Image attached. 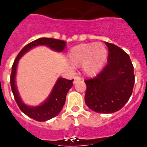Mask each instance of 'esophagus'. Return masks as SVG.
<instances>
[{"label": "esophagus", "mask_w": 147, "mask_h": 147, "mask_svg": "<svg viewBox=\"0 0 147 147\" xmlns=\"http://www.w3.org/2000/svg\"><path fill=\"white\" fill-rule=\"evenodd\" d=\"M80 80H81V78H80L79 76H75V78H74L73 82H74V83H76V82H78V81H80Z\"/></svg>", "instance_id": "34e87169"}]
</instances>
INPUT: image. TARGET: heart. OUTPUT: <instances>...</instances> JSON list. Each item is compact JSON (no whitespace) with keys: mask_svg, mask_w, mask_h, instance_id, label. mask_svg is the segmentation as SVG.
I'll return each instance as SVG.
<instances>
[{"mask_svg":"<svg viewBox=\"0 0 147 147\" xmlns=\"http://www.w3.org/2000/svg\"><path fill=\"white\" fill-rule=\"evenodd\" d=\"M69 62L82 65L84 73L95 76L100 71L107 59V50L102 43L81 44L73 47L68 54Z\"/></svg>","mask_w":147,"mask_h":147,"instance_id":"1","label":"heart"}]
</instances>
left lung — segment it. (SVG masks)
<instances>
[{"instance_id": "obj_1", "label": "left lung", "mask_w": 147, "mask_h": 147, "mask_svg": "<svg viewBox=\"0 0 147 147\" xmlns=\"http://www.w3.org/2000/svg\"><path fill=\"white\" fill-rule=\"evenodd\" d=\"M108 63L92 78L86 79V104L99 113H113L126 105L135 82L129 56L119 47L106 42Z\"/></svg>"}]
</instances>
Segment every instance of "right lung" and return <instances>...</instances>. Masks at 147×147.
Wrapping results in <instances>:
<instances>
[{
	"label": "right lung",
	"instance_id": "obj_1",
	"mask_svg": "<svg viewBox=\"0 0 147 147\" xmlns=\"http://www.w3.org/2000/svg\"><path fill=\"white\" fill-rule=\"evenodd\" d=\"M65 41L62 40L49 38H41L34 40L26 45L21 49V51L19 52L13 63L10 82H11V90L14 95V99L21 112H23L25 115L34 120L45 122L55 117L61 112L65 102L67 92L71 88V86H73V82H72L73 79L69 80L64 78H59L54 86L53 90L51 91L50 96L43 104L36 107H29L21 101L17 92L16 86H15V76H16V69L18 60L25 52L34 47L38 45H46L55 51H62L65 49Z\"/></svg>",
	"mask_w": 147,
	"mask_h": 147
}]
</instances>
